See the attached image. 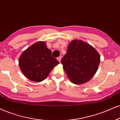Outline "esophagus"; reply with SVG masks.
<instances>
[{
	"label": "esophagus",
	"instance_id": "1",
	"mask_svg": "<svg viewBox=\"0 0 120 120\" xmlns=\"http://www.w3.org/2000/svg\"><path fill=\"white\" fill-rule=\"evenodd\" d=\"M57 60H58V61L60 62V60H61V57H60H60H58L57 58Z\"/></svg>",
	"mask_w": 120,
	"mask_h": 120
}]
</instances>
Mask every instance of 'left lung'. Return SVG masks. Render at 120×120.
Masks as SVG:
<instances>
[{"label":"left lung","instance_id":"8db88e82","mask_svg":"<svg viewBox=\"0 0 120 120\" xmlns=\"http://www.w3.org/2000/svg\"><path fill=\"white\" fill-rule=\"evenodd\" d=\"M100 62V55L95 49L81 40H74L69 43L67 53L61 60L71 81L77 85L93 77Z\"/></svg>","mask_w":120,"mask_h":120}]
</instances>
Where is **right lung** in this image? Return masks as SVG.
Returning <instances> with one entry per match:
<instances>
[{
	"instance_id": "obj_1",
	"label": "right lung",
	"mask_w": 120,
	"mask_h": 120,
	"mask_svg": "<svg viewBox=\"0 0 120 120\" xmlns=\"http://www.w3.org/2000/svg\"><path fill=\"white\" fill-rule=\"evenodd\" d=\"M59 62L52 56L45 43L37 42L29 47L19 58V64L23 74L31 81L41 82L47 78Z\"/></svg>"
}]
</instances>
